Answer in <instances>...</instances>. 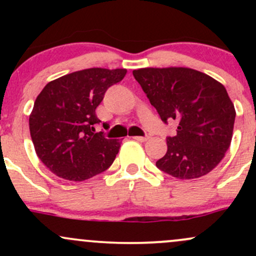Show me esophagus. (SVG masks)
<instances>
[{
    "label": "esophagus",
    "instance_id": "1",
    "mask_svg": "<svg viewBox=\"0 0 256 256\" xmlns=\"http://www.w3.org/2000/svg\"><path fill=\"white\" fill-rule=\"evenodd\" d=\"M134 140H138V142H146L149 140V136H134Z\"/></svg>",
    "mask_w": 256,
    "mask_h": 256
}]
</instances>
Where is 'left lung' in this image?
Listing matches in <instances>:
<instances>
[{
    "instance_id": "obj_1",
    "label": "left lung",
    "mask_w": 256,
    "mask_h": 256,
    "mask_svg": "<svg viewBox=\"0 0 256 256\" xmlns=\"http://www.w3.org/2000/svg\"><path fill=\"white\" fill-rule=\"evenodd\" d=\"M132 74L161 120L178 125L177 134L166 138L167 152L158 168L179 179L212 171L230 146L236 118L224 85L185 67L140 68Z\"/></svg>"
}]
</instances>
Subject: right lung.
Returning <instances> with one entry per match:
<instances>
[{
    "label": "right lung",
    "mask_w": 256,
    "mask_h": 256,
    "mask_svg": "<svg viewBox=\"0 0 256 256\" xmlns=\"http://www.w3.org/2000/svg\"><path fill=\"white\" fill-rule=\"evenodd\" d=\"M125 68H88L64 76L43 88L30 116V134L40 161L58 177L82 182L113 164L120 142L95 132L96 108ZM107 126V122H104Z\"/></svg>",
    "instance_id": "obj_1"
}]
</instances>
